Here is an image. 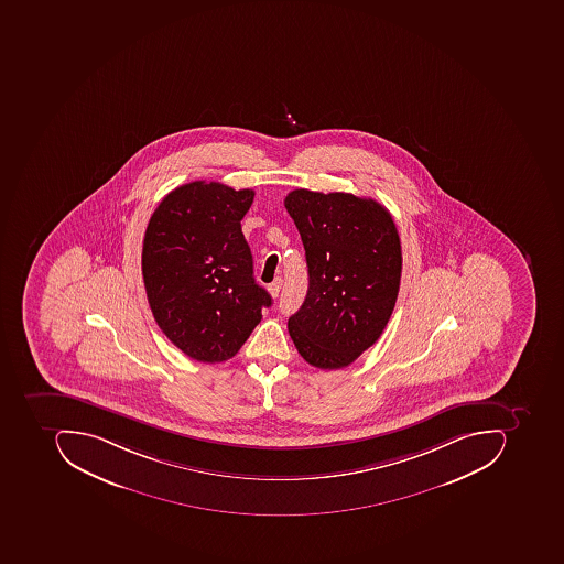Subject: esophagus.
<instances>
[{
  "instance_id": "esophagus-1",
  "label": "esophagus",
  "mask_w": 564,
  "mask_h": 564,
  "mask_svg": "<svg viewBox=\"0 0 564 564\" xmlns=\"http://www.w3.org/2000/svg\"><path fill=\"white\" fill-rule=\"evenodd\" d=\"M281 286H283V280H281V278H276L273 283L269 284L268 290L273 299H276V296L280 295Z\"/></svg>"
}]
</instances>
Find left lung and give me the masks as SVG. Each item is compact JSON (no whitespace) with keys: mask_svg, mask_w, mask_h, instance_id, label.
<instances>
[{"mask_svg":"<svg viewBox=\"0 0 564 564\" xmlns=\"http://www.w3.org/2000/svg\"><path fill=\"white\" fill-rule=\"evenodd\" d=\"M284 207L305 247L308 291L288 321L300 356L321 369L356 361L397 303L402 246L390 212L352 193L295 189Z\"/></svg>","mask_w":564,"mask_h":564,"instance_id":"1","label":"left lung"}]
</instances>
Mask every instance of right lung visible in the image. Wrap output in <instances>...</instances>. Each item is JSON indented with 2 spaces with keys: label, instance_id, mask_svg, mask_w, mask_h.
<instances>
[{
  "label": "right lung",
  "instance_id": "1",
  "mask_svg": "<svg viewBox=\"0 0 564 564\" xmlns=\"http://www.w3.org/2000/svg\"><path fill=\"white\" fill-rule=\"evenodd\" d=\"M254 192L193 181L164 196L142 247L152 315L167 339L199 362L239 352L273 300L252 276L240 220Z\"/></svg>",
  "mask_w": 564,
  "mask_h": 564
}]
</instances>
